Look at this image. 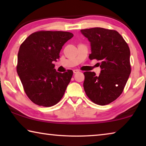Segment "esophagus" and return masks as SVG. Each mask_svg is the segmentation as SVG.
Instances as JSON below:
<instances>
[{
  "label": "esophagus",
  "instance_id": "esophagus-1",
  "mask_svg": "<svg viewBox=\"0 0 146 146\" xmlns=\"http://www.w3.org/2000/svg\"><path fill=\"white\" fill-rule=\"evenodd\" d=\"M78 72H79V71L77 70H73V73L74 74H76V73H78Z\"/></svg>",
  "mask_w": 146,
  "mask_h": 146
}]
</instances>
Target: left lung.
Here are the masks:
<instances>
[{
  "label": "left lung",
  "mask_w": 146,
  "mask_h": 146,
  "mask_svg": "<svg viewBox=\"0 0 146 146\" xmlns=\"http://www.w3.org/2000/svg\"><path fill=\"white\" fill-rule=\"evenodd\" d=\"M91 43L90 60L100 61V75L84 73V88L90 99L98 105L113 102L123 92L131 73L130 50L118 32L102 28L81 29Z\"/></svg>",
  "instance_id": "left-lung-1"
}]
</instances>
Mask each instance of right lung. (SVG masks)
<instances>
[{
  "mask_svg": "<svg viewBox=\"0 0 146 146\" xmlns=\"http://www.w3.org/2000/svg\"><path fill=\"white\" fill-rule=\"evenodd\" d=\"M73 36L67 31H39L31 34L20 46L17 71L28 98L36 105L51 107L62 98L73 76L54 69L59 53Z\"/></svg>",
  "mask_w": 146,
  "mask_h": 146,
  "instance_id": "right-lung-1",
  "label": "right lung"
}]
</instances>
